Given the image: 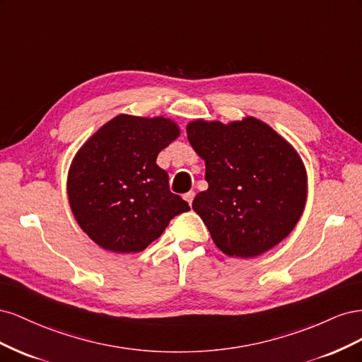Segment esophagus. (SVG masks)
Instances as JSON below:
<instances>
[{"label": "esophagus", "instance_id": "obj_1", "mask_svg": "<svg viewBox=\"0 0 362 362\" xmlns=\"http://www.w3.org/2000/svg\"><path fill=\"white\" fill-rule=\"evenodd\" d=\"M184 199L189 202V205H192V202H193V199H194V192H189V193H185V194H184Z\"/></svg>", "mask_w": 362, "mask_h": 362}]
</instances>
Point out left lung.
Returning <instances> with one entry per match:
<instances>
[{
    "label": "left lung",
    "mask_w": 362,
    "mask_h": 362,
    "mask_svg": "<svg viewBox=\"0 0 362 362\" xmlns=\"http://www.w3.org/2000/svg\"><path fill=\"white\" fill-rule=\"evenodd\" d=\"M187 139L208 182L192 206L223 254L258 257L293 231L306 202V170L286 139L250 116L228 125L193 120Z\"/></svg>",
    "instance_id": "obj_1"
}]
</instances>
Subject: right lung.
<instances>
[{"label":"right lung","mask_w":362,"mask_h":362,"mask_svg":"<svg viewBox=\"0 0 362 362\" xmlns=\"http://www.w3.org/2000/svg\"><path fill=\"white\" fill-rule=\"evenodd\" d=\"M180 136L170 119L119 115L76 152L68 198L80 228L105 250L136 254L190 206L169 190L160 151Z\"/></svg>","instance_id":"right-lung-1"}]
</instances>
